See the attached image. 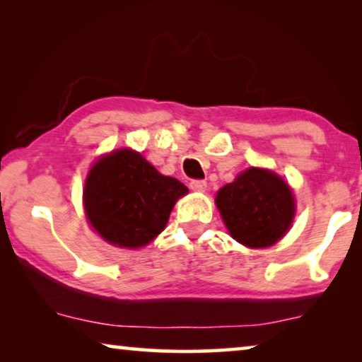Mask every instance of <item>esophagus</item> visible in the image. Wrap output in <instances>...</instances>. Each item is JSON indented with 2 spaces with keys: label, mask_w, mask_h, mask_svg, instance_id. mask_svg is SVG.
<instances>
[{
  "label": "esophagus",
  "mask_w": 362,
  "mask_h": 362,
  "mask_svg": "<svg viewBox=\"0 0 362 362\" xmlns=\"http://www.w3.org/2000/svg\"><path fill=\"white\" fill-rule=\"evenodd\" d=\"M189 187H191L192 191L202 192V191H206L207 182H206V181H202V180H192V181L189 182Z\"/></svg>",
  "instance_id": "obj_1"
}]
</instances>
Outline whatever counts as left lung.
I'll return each mask as SVG.
<instances>
[{
    "label": "left lung",
    "instance_id": "obj_1",
    "mask_svg": "<svg viewBox=\"0 0 362 362\" xmlns=\"http://www.w3.org/2000/svg\"><path fill=\"white\" fill-rule=\"evenodd\" d=\"M230 235L247 247H269L288 230L295 216L290 186L275 173L250 168L216 196Z\"/></svg>",
    "mask_w": 362,
    "mask_h": 362
}]
</instances>
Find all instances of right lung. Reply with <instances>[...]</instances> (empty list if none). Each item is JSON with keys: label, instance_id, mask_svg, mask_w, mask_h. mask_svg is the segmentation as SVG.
<instances>
[{"label": "right lung", "instance_id": "1", "mask_svg": "<svg viewBox=\"0 0 362 362\" xmlns=\"http://www.w3.org/2000/svg\"><path fill=\"white\" fill-rule=\"evenodd\" d=\"M187 187L163 176L132 150H118L92 166L83 206L93 229L107 242L138 249L165 229L175 202Z\"/></svg>", "mask_w": 362, "mask_h": 362}]
</instances>
